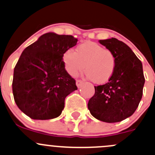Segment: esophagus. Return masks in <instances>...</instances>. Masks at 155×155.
Returning <instances> with one entry per match:
<instances>
[{
  "label": "esophagus",
  "instance_id": "esophagus-1",
  "mask_svg": "<svg viewBox=\"0 0 155 155\" xmlns=\"http://www.w3.org/2000/svg\"><path fill=\"white\" fill-rule=\"evenodd\" d=\"M76 86H77L78 87H80L81 86H82V84H83V82L82 80H79V79H78V80H76Z\"/></svg>",
  "mask_w": 155,
  "mask_h": 155
}]
</instances>
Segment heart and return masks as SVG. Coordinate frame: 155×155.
Returning a JSON list of instances; mask_svg holds the SVG:
<instances>
[{"label": "heart", "mask_w": 155, "mask_h": 155, "mask_svg": "<svg viewBox=\"0 0 155 155\" xmlns=\"http://www.w3.org/2000/svg\"><path fill=\"white\" fill-rule=\"evenodd\" d=\"M66 71L71 76L84 72L97 84L107 82L113 76L117 65L114 53L95 42L81 44L73 51L67 50L62 56Z\"/></svg>", "instance_id": "obj_1"}]
</instances>
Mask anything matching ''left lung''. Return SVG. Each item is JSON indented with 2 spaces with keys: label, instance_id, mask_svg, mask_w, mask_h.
Segmentation results:
<instances>
[{
  "label": "left lung",
  "instance_id": "1",
  "mask_svg": "<svg viewBox=\"0 0 155 155\" xmlns=\"http://www.w3.org/2000/svg\"><path fill=\"white\" fill-rule=\"evenodd\" d=\"M99 41L114 53L117 65L108 82L94 86L95 94L89 99L87 107L97 120L117 123L131 116L142 99L143 64L124 42L115 38Z\"/></svg>",
  "mask_w": 155,
  "mask_h": 155
}]
</instances>
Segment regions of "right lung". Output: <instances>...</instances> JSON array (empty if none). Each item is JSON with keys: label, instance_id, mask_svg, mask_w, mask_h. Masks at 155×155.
<instances>
[{"label": "right lung", "instance_id": "add662e5", "mask_svg": "<svg viewBox=\"0 0 155 155\" xmlns=\"http://www.w3.org/2000/svg\"><path fill=\"white\" fill-rule=\"evenodd\" d=\"M77 41L72 35L48 32L23 51L14 68L12 93L17 106L31 119L58 117L67 96L77 90L62 60Z\"/></svg>", "mask_w": 155, "mask_h": 155}]
</instances>
